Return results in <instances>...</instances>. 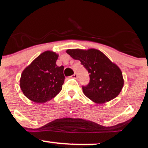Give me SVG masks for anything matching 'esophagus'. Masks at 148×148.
<instances>
[{
  "mask_svg": "<svg viewBox=\"0 0 148 148\" xmlns=\"http://www.w3.org/2000/svg\"><path fill=\"white\" fill-rule=\"evenodd\" d=\"M72 78H74L75 79L78 78V74H77L76 73H74V75H72Z\"/></svg>",
  "mask_w": 148,
  "mask_h": 148,
  "instance_id": "34e87169",
  "label": "esophagus"
}]
</instances>
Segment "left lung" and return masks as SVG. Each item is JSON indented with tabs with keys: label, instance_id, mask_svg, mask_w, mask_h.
Returning a JSON list of instances; mask_svg holds the SVG:
<instances>
[{
	"label": "left lung",
	"instance_id": "1",
	"mask_svg": "<svg viewBox=\"0 0 148 148\" xmlns=\"http://www.w3.org/2000/svg\"><path fill=\"white\" fill-rule=\"evenodd\" d=\"M88 70L90 82L82 86L84 94L97 104H103L119 95L124 84L121 70L102 51L96 49H67Z\"/></svg>",
	"mask_w": 148,
	"mask_h": 148
}]
</instances>
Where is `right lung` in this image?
Masks as SVG:
<instances>
[{
    "label": "right lung",
    "mask_w": 148,
    "mask_h": 148,
    "mask_svg": "<svg viewBox=\"0 0 148 148\" xmlns=\"http://www.w3.org/2000/svg\"><path fill=\"white\" fill-rule=\"evenodd\" d=\"M58 54L45 51L25 68L20 87L27 98L36 103L50 101L61 91L64 82V66H58Z\"/></svg>",
    "instance_id": "add662e5"
}]
</instances>
